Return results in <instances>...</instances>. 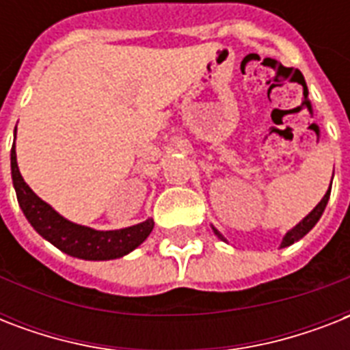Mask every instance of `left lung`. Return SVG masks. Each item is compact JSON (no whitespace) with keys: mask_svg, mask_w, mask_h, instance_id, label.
Here are the masks:
<instances>
[{"mask_svg":"<svg viewBox=\"0 0 350 350\" xmlns=\"http://www.w3.org/2000/svg\"><path fill=\"white\" fill-rule=\"evenodd\" d=\"M332 176H334V172H332ZM331 187H332V181H331V185H329V191L325 192V196L321 198V202L318 203V205H316V207L312 208V211H310V213L307 214V216H305V218L301 219L298 225H294L293 229L287 230V234L283 236L282 243H280V249H283V247H288V245H293V243H296V241H299V239L304 238L305 234L309 232V230L312 229V227H314L318 221H320L321 214H323V211H325V207H327V202H329V196H331ZM213 230H214V234H216V236L221 239V241H225V243H227V238H225L224 234L219 232V230L216 229L214 225H213Z\"/></svg>","mask_w":350,"mask_h":350,"instance_id":"8db88e82","label":"left lung"}]
</instances>
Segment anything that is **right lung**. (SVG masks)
Here are the masks:
<instances>
[{
	"label": "right lung",
	"instance_id": "right-lung-1",
	"mask_svg": "<svg viewBox=\"0 0 350 350\" xmlns=\"http://www.w3.org/2000/svg\"><path fill=\"white\" fill-rule=\"evenodd\" d=\"M16 139V131H14ZM10 170L16 196L25 218L34 227L41 238L51 241L65 254L89 261H107L123 258L139 247L154 229V219L148 218L142 224L118 230H96L85 225L74 224L63 218L46 202H43L27 183L19 172L16 159V145L10 150Z\"/></svg>",
	"mask_w": 350,
	"mask_h": 350
}]
</instances>
